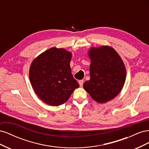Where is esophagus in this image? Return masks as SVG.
I'll return each mask as SVG.
<instances>
[{"mask_svg":"<svg viewBox=\"0 0 149 149\" xmlns=\"http://www.w3.org/2000/svg\"><path fill=\"white\" fill-rule=\"evenodd\" d=\"M78 83H79V84L80 86L82 87L83 85V83H84V81L83 80H79Z\"/></svg>","mask_w":149,"mask_h":149,"instance_id":"esophagus-1","label":"esophagus"}]
</instances>
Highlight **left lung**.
Instances as JSON below:
<instances>
[{"label":"left lung","instance_id":"1","mask_svg":"<svg viewBox=\"0 0 149 149\" xmlns=\"http://www.w3.org/2000/svg\"><path fill=\"white\" fill-rule=\"evenodd\" d=\"M90 79L84 89L94 101L105 103L114 99L123 88L126 70L124 62L114 48L109 46L91 48Z\"/></svg>","mask_w":149,"mask_h":149}]
</instances>
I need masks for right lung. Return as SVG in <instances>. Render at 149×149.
<instances>
[{"mask_svg":"<svg viewBox=\"0 0 149 149\" xmlns=\"http://www.w3.org/2000/svg\"><path fill=\"white\" fill-rule=\"evenodd\" d=\"M71 53L63 48H51L31 63L29 78L35 92L48 105L64 104L79 87L73 76L70 63Z\"/></svg>","mask_w":149,"mask_h":149,"instance_id":"obj_1","label":"right lung"}]
</instances>
